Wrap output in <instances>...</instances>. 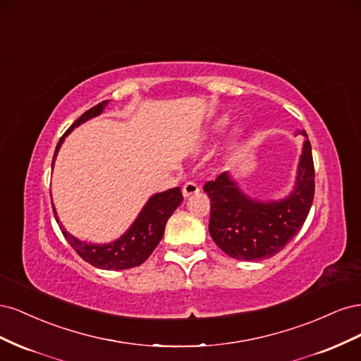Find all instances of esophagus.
Returning <instances> with one entry per match:
<instances>
[{
    "label": "esophagus",
    "mask_w": 361,
    "mask_h": 361,
    "mask_svg": "<svg viewBox=\"0 0 361 361\" xmlns=\"http://www.w3.org/2000/svg\"><path fill=\"white\" fill-rule=\"evenodd\" d=\"M199 191H200V187L195 182H192V180H188L187 183L183 185V188H182V192H183L185 197H190V195L197 194Z\"/></svg>",
    "instance_id": "esophagus-1"
}]
</instances>
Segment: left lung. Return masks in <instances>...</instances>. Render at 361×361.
<instances>
[{"label":"left lung","instance_id":"left-lung-1","mask_svg":"<svg viewBox=\"0 0 361 361\" xmlns=\"http://www.w3.org/2000/svg\"><path fill=\"white\" fill-rule=\"evenodd\" d=\"M302 135L305 133L302 130ZM307 137V135H305ZM211 200L209 233L226 255L241 260L276 256L298 233L314 195V166L310 141L305 140L297 187L281 202H255L239 191L227 173L204 183Z\"/></svg>","mask_w":361,"mask_h":361}]
</instances>
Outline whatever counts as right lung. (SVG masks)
I'll return each mask as SVG.
<instances>
[{
	"mask_svg": "<svg viewBox=\"0 0 361 361\" xmlns=\"http://www.w3.org/2000/svg\"><path fill=\"white\" fill-rule=\"evenodd\" d=\"M108 101H102L101 104L94 105L89 111H85L80 118H76L72 123V126L63 134L60 138L59 145L54 152V159L57 157V152L63 143L64 137H66L71 130L81 125L85 120H89L97 114L104 111L105 105ZM54 166V161H52ZM183 200V195L179 187L167 190L164 192L155 194L143 211L140 212L138 218L130 226L129 231L117 239L113 244L105 245H93L80 241V239L73 238L66 228L60 224L63 236L68 239L71 247L78 253L85 262H89L90 265L101 268V269H128L134 268L143 264V262L152 255V251L157 248L159 241L164 236V228H166L167 220L170 215L176 211V207ZM54 215H56V207H54ZM59 223V218L56 216Z\"/></svg>",
	"mask_w": 361,
	"mask_h": 361,
	"instance_id": "add662e5",
	"label": "right lung"
}]
</instances>
